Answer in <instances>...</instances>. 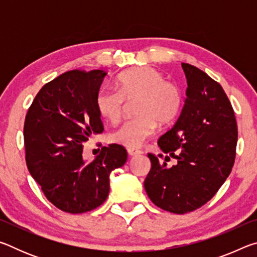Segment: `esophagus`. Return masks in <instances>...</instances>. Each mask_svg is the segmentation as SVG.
Returning <instances> with one entry per match:
<instances>
[{
  "instance_id": "1",
  "label": "esophagus",
  "mask_w": 257,
  "mask_h": 257,
  "mask_svg": "<svg viewBox=\"0 0 257 257\" xmlns=\"http://www.w3.org/2000/svg\"><path fill=\"white\" fill-rule=\"evenodd\" d=\"M127 152H128V154H129L130 156L139 155V154H142V153H143V152H142L141 150H138V149H128V150H127Z\"/></svg>"
}]
</instances>
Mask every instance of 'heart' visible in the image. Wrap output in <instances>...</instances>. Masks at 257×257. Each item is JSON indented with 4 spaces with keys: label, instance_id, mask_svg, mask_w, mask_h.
I'll use <instances>...</instances> for the list:
<instances>
[{
    "label": "heart",
    "instance_id": "1",
    "mask_svg": "<svg viewBox=\"0 0 257 257\" xmlns=\"http://www.w3.org/2000/svg\"><path fill=\"white\" fill-rule=\"evenodd\" d=\"M134 119L108 134V142L134 149L154 134L156 122L170 123L180 111L182 94L176 82L165 80L160 70L139 67L116 78L115 88L103 87L95 98L97 112L103 119L116 122L122 115L124 102H134Z\"/></svg>",
    "mask_w": 257,
    "mask_h": 257
}]
</instances>
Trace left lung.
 Returning a JSON list of instances; mask_svg holds the SVG:
<instances>
[{"label":"left lung","instance_id":"left-lung-1","mask_svg":"<svg viewBox=\"0 0 257 257\" xmlns=\"http://www.w3.org/2000/svg\"><path fill=\"white\" fill-rule=\"evenodd\" d=\"M181 67L188 85L185 105L158 141L169 155L147 154L152 167L144 181L151 201L177 214L197 210L214 196L232 170L238 139L233 108L221 85L191 64Z\"/></svg>","mask_w":257,"mask_h":257}]
</instances>
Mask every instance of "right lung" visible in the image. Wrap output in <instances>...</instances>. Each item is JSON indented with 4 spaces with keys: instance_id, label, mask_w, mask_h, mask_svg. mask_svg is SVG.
<instances>
[{
    "instance_id": "right-lung-1",
    "label": "right lung",
    "mask_w": 257,
    "mask_h": 257,
    "mask_svg": "<svg viewBox=\"0 0 257 257\" xmlns=\"http://www.w3.org/2000/svg\"><path fill=\"white\" fill-rule=\"evenodd\" d=\"M104 70H71L42 87L26 114V163L45 197L59 210L85 213L105 202L110 173L127 161L123 146H103L82 160L84 144L104 127L95 98Z\"/></svg>"
}]
</instances>
